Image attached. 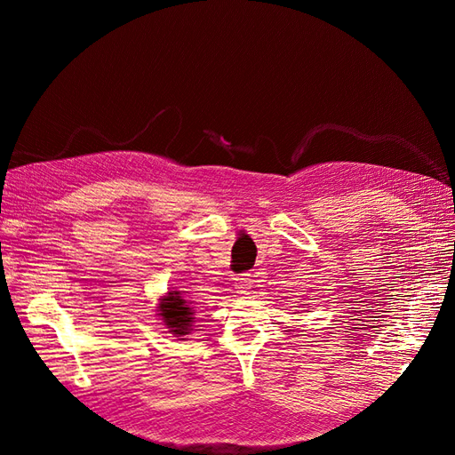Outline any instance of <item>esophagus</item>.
<instances>
[{"instance_id": "esophagus-1", "label": "esophagus", "mask_w": 455, "mask_h": 455, "mask_svg": "<svg viewBox=\"0 0 455 455\" xmlns=\"http://www.w3.org/2000/svg\"><path fill=\"white\" fill-rule=\"evenodd\" d=\"M236 291L238 293H248L250 291V275L248 274L236 277Z\"/></svg>"}]
</instances>
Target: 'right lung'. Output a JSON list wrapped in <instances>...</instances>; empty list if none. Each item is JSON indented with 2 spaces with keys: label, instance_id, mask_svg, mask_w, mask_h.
Segmentation results:
<instances>
[{
  "label": "right lung",
  "instance_id": "1",
  "mask_svg": "<svg viewBox=\"0 0 455 455\" xmlns=\"http://www.w3.org/2000/svg\"><path fill=\"white\" fill-rule=\"evenodd\" d=\"M158 316H162V323L166 324V328L172 334L176 336L189 334L191 323H193V311L186 299L181 297V291H168L160 299Z\"/></svg>",
  "mask_w": 455,
  "mask_h": 455
}]
</instances>
